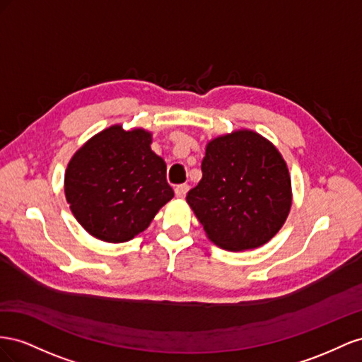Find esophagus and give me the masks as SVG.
<instances>
[{
  "mask_svg": "<svg viewBox=\"0 0 362 362\" xmlns=\"http://www.w3.org/2000/svg\"><path fill=\"white\" fill-rule=\"evenodd\" d=\"M189 191V187L187 183H182V185H177V187L174 188V192H175V197L179 199H183L185 195H187V192Z\"/></svg>",
  "mask_w": 362,
  "mask_h": 362,
  "instance_id": "esophagus-1",
  "label": "esophagus"
}]
</instances>
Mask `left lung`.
Wrapping results in <instances>:
<instances>
[{"mask_svg": "<svg viewBox=\"0 0 362 362\" xmlns=\"http://www.w3.org/2000/svg\"><path fill=\"white\" fill-rule=\"evenodd\" d=\"M202 173L187 202L214 244L250 250L281 230L291 209V177L270 141L252 130L215 138Z\"/></svg>", "mask_w": 362, "mask_h": 362, "instance_id": "obj_1", "label": "left lung"}]
</instances>
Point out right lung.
Returning <instances> with one entry per match:
<instances>
[{
	"label": "right lung",
	"instance_id": "1",
	"mask_svg": "<svg viewBox=\"0 0 362 362\" xmlns=\"http://www.w3.org/2000/svg\"><path fill=\"white\" fill-rule=\"evenodd\" d=\"M150 144L147 130L112 126L90 138L69 160L66 202L92 236L106 243L135 238L174 197L167 163Z\"/></svg>",
	"mask_w": 362,
	"mask_h": 362
}]
</instances>
